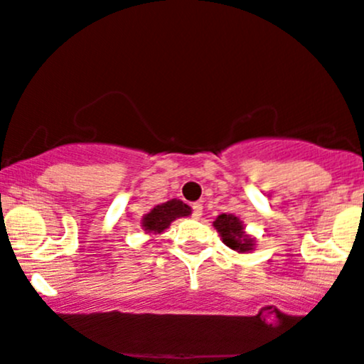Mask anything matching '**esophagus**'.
<instances>
[{
  "label": "esophagus",
  "instance_id": "esophagus-1",
  "mask_svg": "<svg viewBox=\"0 0 364 364\" xmlns=\"http://www.w3.org/2000/svg\"><path fill=\"white\" fill-rule=\"evenodd\" d=\"M191 208H193V217L195 219H198V217H202V212H203V205L200 202H196L191 205Z\"/></svg>",
  "mask_w": 364,
  "mask_h": 364
}]
</instances>
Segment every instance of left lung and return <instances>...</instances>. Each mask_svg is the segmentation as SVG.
Returning a JSON list of instances; mask_svg holds the SVG:
<instances>
[{"label":"left lung","mask_w":364,"mask_h":364,"mask_svg":"<svg viewBox=\"0 0 364 364\" xmlns=\"http://www.w3.org/2000/svg\"><path fill=\"white\" fill-rule=\"evenodd\" d=\"M214 228L219 232L223 243L237 253H252L257 246V240L245 231L243 220L235 214L217 215Z\"/></svg>","instance_id":"obj_1"}]
</instances>
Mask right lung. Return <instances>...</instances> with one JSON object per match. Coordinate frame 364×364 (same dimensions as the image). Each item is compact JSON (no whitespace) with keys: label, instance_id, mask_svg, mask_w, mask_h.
I'll list each match as a JSON object with an SVG mask.
<instances>
[{"label":"right lung","instance_id":"right-lung-1","mask_svg":"<svg viewBox=\"0 0 364 364\" xmlns=\"http://www.w3.org/2000/svg\"><path fill=\"white\" fill-rule=\"evenodd\" d=\"M191 215V207H188L186 203H183L181 200H168L166 203L156 205L149 214L141 217V229L145 231V235L154 236L161 235L166 229L169 228L173 220L179 219V217H188Z\"/></svg>","mask_w":364,"mask_h":364}]
</instances>
